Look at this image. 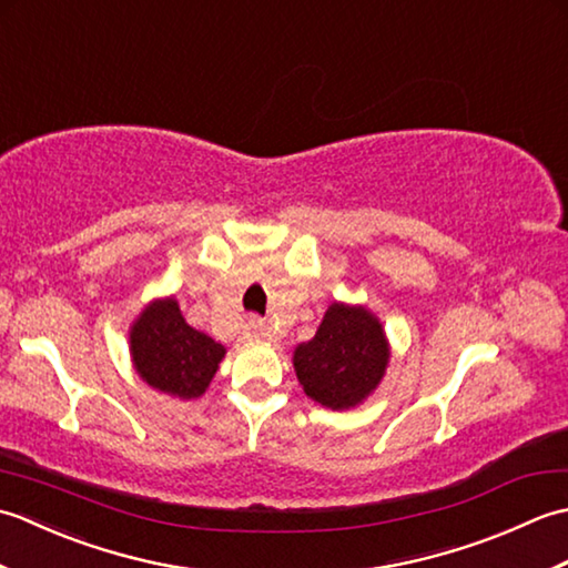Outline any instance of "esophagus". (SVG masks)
Returning <instances> with one entry per match:
<instances>
[{"label": "esophagus", "mask_w": 568, "mask_h": 568, "mask_svg": "<svg viewBox=\"0 0 568 568\" xmlns=\"http://www.w3.org/2000/svg\"><path fill=\"white\" fill-rule=\"evenodd\" d=\"M246 336H258V339H263V336H268V324L261 317H248Z\"/></svg>", "instance_id": "1"}]
</instances>
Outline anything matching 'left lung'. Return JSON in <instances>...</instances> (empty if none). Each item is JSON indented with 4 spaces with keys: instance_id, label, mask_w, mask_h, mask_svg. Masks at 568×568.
<instances>
[{
    "instance_id": "1",
    "label": "left lung",
    "mask_w": 568,
    "mask_h": 568,
    "mask_svg": "<svg viewBox=\"0 0 568 568\" xmlns=\"http://www.w3.org/2000/svg\"><path fill=\"white\" fill-rule=\"evenodd\" d=\"M295 373L312 400L344 409L376 388L388 366L378 320L364 307L332 305L315 339L295 348Z\"/></svg>"
}]
</instances>
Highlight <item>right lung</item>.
<instances>
[{
    "mask_svg": "<svg viewBox=\"0 0 568 568\" xmlns=\"http://www.w3.org/2000/svg\"><path fill=\"white\" fill-rule=\"evenodd\" d=\"M131 356L151 388L183 400L200 397L224 358V346L192 329L175 300H159L131 329Z\"/></svg>",
    "mask_w": 568,
    "mask_h": 568,
    "instance_id": "right-lung-1",
    "label": "right lung"
}]
</instances>
